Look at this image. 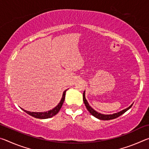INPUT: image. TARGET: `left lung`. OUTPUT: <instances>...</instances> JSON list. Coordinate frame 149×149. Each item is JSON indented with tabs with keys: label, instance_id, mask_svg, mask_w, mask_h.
Returning <instances> with one entry per match:
<instances>
[{
	"label": "left lung",
	"instance_id": "1",
	"mask_svg": "<svg viewBox=\"0 0 149 149\" xmlns=\"http://www.w3.org/2000/svg\"><path fill=\"white\" fill-rule=\"evenodd\" d=\"M83 100H84V102L85 107H86L87 110L90 112V114H92L93 116H95V118H98V119L101 120H110L115 119V118L119 117L120 116L123 114V113H125L126 112V111L129 110L133 105V104H132L130 106V107L127 108L126 109L123 110L122 111H121V112H120L116 113V114H110V115H105V114H100V113L97 112V111H95L94 109H93V108L90 107L89 103H88L86 99H85V91L84 92V94H83Z\"/></svg>",
	"mask_w": 149,
	"mask_h": 149
}]
</instances>
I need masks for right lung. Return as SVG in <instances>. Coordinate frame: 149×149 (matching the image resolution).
Returning a JSON list of instances; mask_svg holds the SVG:
<instances>
[{"instance_id":"1","label":"right lung","mask_w":149,"mask_h":149,"mask_svg":"<svg viewBox=\"0 0 149 149\" xmlns=\"http://www.w3.org/2000/svg\"><path fill=\"white\" fill-rule=\"evenodd\" d=\"M66 91H67V89L64 91V93H63L62 98L61 100H60L59 104H58L54 108H53L52 110H50L49 111H47V112H29V111L25 110L24 109H22V110H24V112H26L27 114H28L29 115L31 116L36 118H39V119H47V118H51L52 116H55L56 114H57L59 110H60V108H61L63 103H64V101L65 92H66Z\"/></svg>"}]
</instances>
